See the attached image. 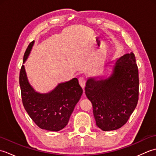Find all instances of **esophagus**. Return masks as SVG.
I'll return each mask as SVG.
<instances>
[{
    "label": "esophagus",
    "mask_w": 156,
    "mask_h": 156,
    "mask_svg": "<svg viewBox=\"0 0 156 156\" xmlns=\"http://www.w3.org/2000/svg\"><path fill=\"white\" fill-rule=\"evenodd\" d=\"M78 81H79V84H80V85L81 86V87L82 88H84L85 87V84H86L85 78L83 77H80L78 79Z\"/></svg>",
    "instance_id": "1"
}]
</instances>
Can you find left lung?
Wrapping results in <instances>:
<instances>
[{
	"label": "left lung",
	"mask_w": 156,
	"mask_h": 156,
	"mask_svg": "<svg viewBox=\"0 0 156 156\" xmlns=\"http://www.w3.org/2000/svg\"><path fill=\"white\" fill-rule=\"evenodd\" d=\"M112 68L108 76L88 78L85 87L96 123L105 131L123 126L138 101L139 74L133 53L117 59Z\"/></svg>",
	"instance_id": "8db88e82"
}]
</instances>
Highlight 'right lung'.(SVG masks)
I'll list each match as a JSON object with an SVG mask.
<instances>
[{
	"mask_svg": "<svg viewBox=\"0 0 156 156\" xmlns=\"http://www.w3.org/2000/svg\"><path fill=\"white\" fill-rule=\"evenodd\" d=\"M31 42L25 52L23 64L27 60L34 45ZM23 106L29 117L39 128L58 131L68 125L69 117L82 94V88L76 78L57 85L48 93L36 91L29 83L25 66L19 75Z\"/></svg>",
	"mask_w": 156,
	"mask_h": 156,
	"instance_id": "1",
	"label": "right lung"
}]
</instances>
